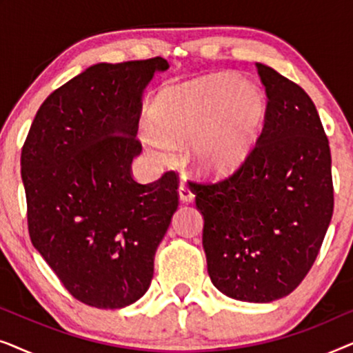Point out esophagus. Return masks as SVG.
Wrapping results in <instances>:
<instances>
[{"label": "esophagus", "instance_id": "34e87169", "mask_svg": "<svg viewBox=\"0 0 353 353\" xmlns=\"http://www.w3.org/2000/svg\"><path fill=\"white\" fill-rule=\"evenodd\" d=\"M178 196H180V201L183 202L194 201V192H192V190L186 183H180V186H178Z\"/></svg>", "mask_w": 353, "mask_h": 353}]
</instances>
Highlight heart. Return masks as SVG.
<instances>
[{
	"instance_id": "obj_1",
	"label": "heart",
	"mask_w": 353,
	"mask_h": 353,
	"mask_svg": "<svg viewBox=\"0 0 353 353\" xmlns=\"http://www.w3.org/2000/svg\"><path fill=\"white\" fill-rule=\"evenodd\" d=\"M265 115L259 86L234 75H215L162 91L152 105L157 133L146 130L149 152L167 161L168 149L192 144V157L207 176H223L245 162Z\"/></svg>"
}]
</instances>
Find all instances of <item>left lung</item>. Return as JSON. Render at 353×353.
<instances>
[{
	"instance_id": "8db88e82",
	"label": "left lung",
	"mask_w": 353,
	"mask_h": 353,
	"mask_svg": "<svg viewBox=\"0 0 353 353\" xmlns=\"http://www.w3.org/2000/svg\"><path fill=\"white\" fill-rule=\"evenodd\" d=\"M267 93L260 138L233 175L194 183L202 245L214 286L236 301L291 294L310 272L334 209L331 151L301 86L257 62Z\"/></svg>"
}]
</instances>
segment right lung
<instances>
[{"instance_id":"1","label":"right lung","mask_w":353,"mask_h":353,"mask_svg":"<svg viewBox=\"0 0 353 353\" xmlns=\"http://www.w3.org/2000/svg\"><path fill=\"white\" fill-rule=\"evenodd\" d=\"M167 69L163 57L88 67L48 96L23 143L33 248L90 307L144 296L178 207L175 172L149 185L132 176L144 88Z\"/></svg>"}]
</instances>
